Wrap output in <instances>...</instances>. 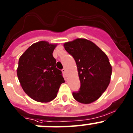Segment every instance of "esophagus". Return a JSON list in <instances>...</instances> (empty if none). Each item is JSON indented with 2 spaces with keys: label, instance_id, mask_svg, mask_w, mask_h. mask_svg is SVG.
I'll list each match as a JSON object with an SVG mask.
<instances>
[{
  "label": "esophagus",
  "instance_id": "1",
  "mask_svg": "<svg viewBox=\"0 0 133 133\" xmlns=\"http://www.w3.org/2000/svg\"><path fill=\"white\" fill-rule=\"evenodd\" d=\"M62 71L64 74H65V73H66V69H65V68H63V69H62Z\"/></svg>",
  "mask_w": 133,
  "mask_h": 133
}]
</instances>
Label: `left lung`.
Returning <instances> with one entry per match:
<instances>
[{
    "mask_svg": "<svg viewBox=\"0 0 133 133\" xmlns=\"http://www.w3.org/2000/svg\"><path fill=\"white\" fill-rule=\"evenodd\" d=\"M65 51L75 60L81 87L73 91L75 100L84 104L96 101L110 83L112 67L105 52L86 39L64 43Z\"/></svg>",
    "mask_w": 133,
    "mask_h": 133,
    "instance_id": "obj_1",
    "label": "left lung"
}]
</instances>
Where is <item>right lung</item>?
Returning <instances> with one entry per match:
<instances>
[{
    "label": "right lung",
    "instance_id": "right-lung-1",
    "mask_svg": "<svg viewBox=\"0 0 133 133\" xmlns=\"http://www.w3.org/2000/svg\"><path fill=\"white\" fill-rule=\"evenodd\" d=\"M56 46L43 41L34 43L19 60L18 79L24 92L36 101L53 100L61 84L65 82L52 56Z\"/></svg>",
    "mask_w": 133,
    "mask_h": 133
}]
</instances>
